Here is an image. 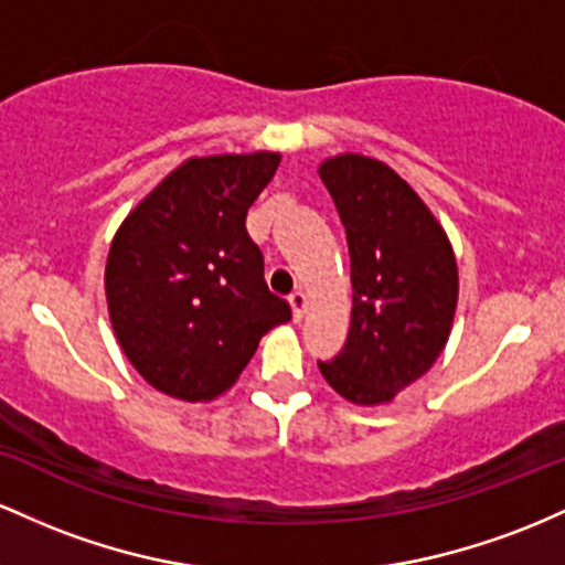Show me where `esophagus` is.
<instances>
[{"mask_svg":"<svg viewBox=\"0 0 565 565\" xmlns=\"http://www.w3.org/2000/svg\"><path fill=\"white\" fill-rule=\"evenodd\" d=\"M290 309H294V320L301 322L303 315H307V296H303L301 290H294V294H290Z\"/></svg>","mask_w":565,"mask_h":565,"instance_id":"34e87169","label":"esophagus"}]
</instances>
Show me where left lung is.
Here are the masks:
<instances>
[{"label": "left lung", "instance_id": "8db88e82", "mask_svg": "<svg viewBox=\"0 0 565 565\" xmlns=\"http://www.w3.org/2000/svg\"><path fill=\"white\" fill-rule=\"evenodd\" d=\"M320 179L350 245L352 326L344 350L317 365L347 401L390 403L448 341L459 294L451 243L384 162L341 154L320 164Z\"/></svg>", "mask_w": 565, "mask_h": 565}]
</instances>
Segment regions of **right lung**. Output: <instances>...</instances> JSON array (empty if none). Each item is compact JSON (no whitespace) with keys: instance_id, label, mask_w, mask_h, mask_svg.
<instances>
[{"instance_id":"1","label":"right lung","mask_w":565,"mask_h":565,"mask_svg":"<svg viewBox=\"0 0 565 565\" xmlns=\"http://www.w3.org/2000/svg\"><path fill=\"white\" fill-rule=\"evenodd\" d=\"M280 154L183 162L114 237L106 299L119 347L154 390L211 401L230 390L258 339L290 320L264 280L245 215Z\"/></svg>"}]
</instances>
